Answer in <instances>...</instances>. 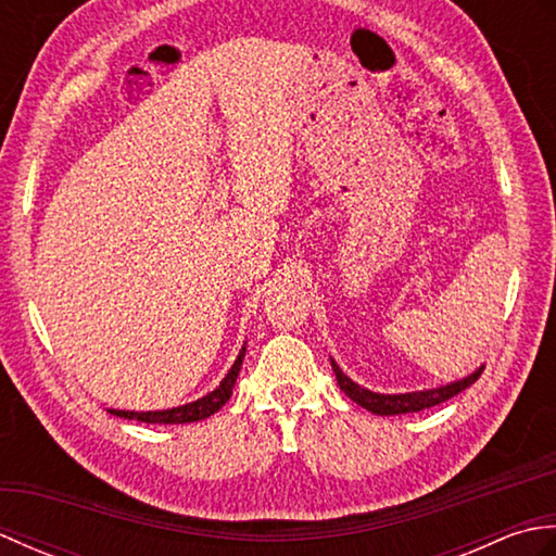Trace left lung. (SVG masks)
I'll use <instances>...</instances> for the list:
<instances>
[{
    "mask_svg": "<svg viewBox=\"0 0 556 556\" xmlns=\"http://www.w3.org/2000/svg\"><path fill=\"white\" fill-rule=\"evenodd\" d=\"M332 370L337 375V382L341 387V392H344L351 401H356L358 406H363L365 410L375 413V416H401V413H418L425 408H432L437 404H442V401H448L452 396H456L458 392H464L470 384H473L478 377L485 370V365H480L476 372H470L464 380H456L452 384H444V387H437V389H422V392H408V394H377L370 392V389H365L361 384H356L341 372L339 365L332 361Z\"/></svg>",
    "mask_w": 556,
    "mask_h": 556,
    "instance_id": "1",
    "label": "left lung"
}]
</instances>
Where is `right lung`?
<instances>
[{"label":"right lung","instance_id":"add662e5","mask_svg":"<svg viewBox=\"0 0 556 556\" xmlns=\"http://www.w3.org/2000/svg\"><path fill=\"white\" fill-rule=\"evenodd\" d=\"M243 356H245V346L239 351V358L233 361L231 370L219 382V387L212 389V392L205 394L203 399L191 401V404L167 408V410H140V413L138 410H116V408H110V413H112V416H119V418H126V420L160 422V425H184V422L205 420V418L212 416V413H217L229 401V396L233 392V384H236V377H239V370H241Z\"/></svg>","mask_w":556,"mask_h":556}]
</instances>
